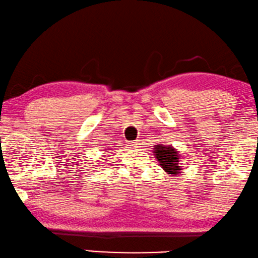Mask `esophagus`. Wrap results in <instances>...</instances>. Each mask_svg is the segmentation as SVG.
I'll return each mask as SVG.
<instances>
[{
  "instance_id": "34e87169",
  "label": "esophagus",
  "mask_w": 258,
  "mask_h": 258,
  "mask_svg": "<svg viewBox=\"0 0 258 258\" xmlns=\"http://www.w3.org/2000/svg\"><path fill=\"white\" fill-rule=\"evenodd\" d=\"M128 146H130L131 148H138V147H139V141H138V140H136V141H130Z\"/></svg>"
}]
</instances>
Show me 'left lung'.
Listing matches in <instances>:
<instances>
[{
  "label": "left lung",
  "instance_id": "1",
  "mask_svg": "<svg viewBox=\"0 0 258 258\" xmlns=\"http://www.w3.org/2000/svg\"><path fill=\"white\" fill-rule=\"evenodd\" d=\"M154 153L155 157L158 159V161L160 162L161 167L167 173H180L181 168L179 166V155H177V152L173 150V147L158 145V146H155L154 148Z\"/></svg>",
  "mask_w": 258,
  "mask_h": 258
}]
</instances>
